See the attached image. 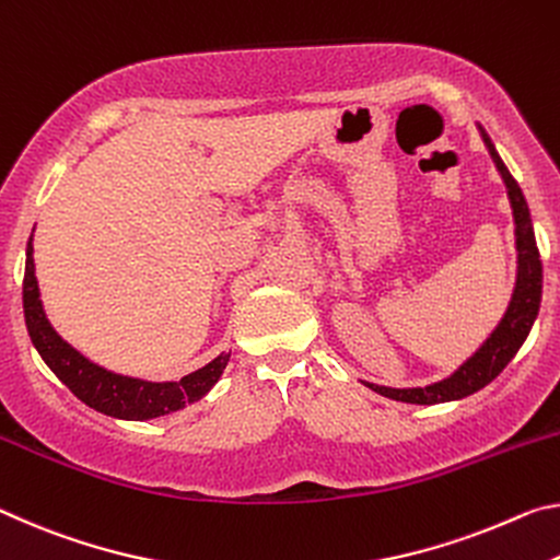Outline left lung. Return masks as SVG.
Segmentation results:
<instances>
[{"mask_svg": "<svg viewBox=\"0 0 560 560\" xmlns=\"http://www.w3.org/2000/svg\"><path fill=\"white\" fill-rule=\"evenodd\" d=\"M483 136V143L491 153L493 163L501 173L503 183H506L509 200L513 208V223H516V250H518V275H516V288H513V298L509 302L506 315L501 317L499 327L493 329L491 337L476 350L469 360H466L452 377H446L429 387H415V389H392L380 387V384L364 382L372 392L382 394V397L407 401V405H442V401L464 399L469 394L487 387L491 380H497L503 366H506L513 354L518 352V347L530 332V325L538 315L540 307V288H544V268H540V255L536 247L534 225H530V213L524 194H521L518 183L513 180L509 168L503 166L501 155L493 149L489 133L479 126Z\"/></svg>", "mask_w": 560, "mask_h": 560, "instance_id": "left-lung-1", "label": "left lung"}]
</instances>
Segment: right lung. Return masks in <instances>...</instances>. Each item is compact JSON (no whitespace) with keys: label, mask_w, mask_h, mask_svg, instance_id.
<instances>
[{"label":"right lung","mask_w":560,"mask_h":560,"mask_svg":"<svg viewBox=\"0 0 560 560\" xmlns=\"http://www.w3.org/2000/svg\"><path fill=\"white\" fill-rule=\"evenodd\" d=\"M34 247L32 241L26 245V268H24V319L30 337L42 354V360L49 364V370L77 394V397L101 415L116 419H153L171 415L180 407L190 405L210 392V387L220 380L231 354H218L213 362H208L200 370L190 372L180 382H143L124 374H114L89 362L84 354H79L71 345H67L57 335V329L49 325L44 315L39 285L34 275Z\"/></svg>","instance_id":"right-lung-1"}]
</instances>
